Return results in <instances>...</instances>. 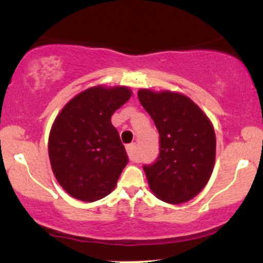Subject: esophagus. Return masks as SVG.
I'll list each match as a JSON object with an SVG mask.
<instances>
[{"mask_svg":"<svg viewBox=\"0 0 263 263\" xmlns=\"http://www.w3.org/2000/svg\"><path fill=\"white\" fill-rule=\"evenodd\" d=\"M126 151H127V155L129 157V159L134 162H137V155H136V144L135 143L128 144V146L126 147Z\"/></svg>","mask_w":263,"mask_h":263,"instance_id":"1","label":"esophagus"}]
</instances>
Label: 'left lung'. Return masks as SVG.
Masks as SVG:
<instances>
[{
    "instance_id": "obj_1",
    "label": "left lung",
    "mask_w": 263,
    "mask_h": 263,
    "mask_svg": "<svg viewBox=\"0 0 263 263\" xmlns=\"http://www.w3.org/2000/svg\"><path fill=\"white\" fill-rule=\"evenodd\" d=\"M138 99L159 132L158 158L143 167L149 188L165 203L189 201L213 173L216 151L213 123L183 93L141 89Z\"/></svg>"
}]
</instances>
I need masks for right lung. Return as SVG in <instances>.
I'll use <instances>...</instances> for the list:
<instances>
[{
	"mask_svg": "<svg viewBox=\"0 0 263 263\" xmlns=\"http://www.w3.org/2000/svg\"><path fill=\"white\" fill-rule=\"evenodd\" d=\"M131 95L126 86L89 87L54 120L48 141L50 165L62 188L78 200L91 203L110 194L128 163L111 116Z\"/></svg>",
	"mask_w": 263,
	"mask_h": 263,
	"instance_id": "obj_1",
	"label": "right lung"
}]
</instances>
